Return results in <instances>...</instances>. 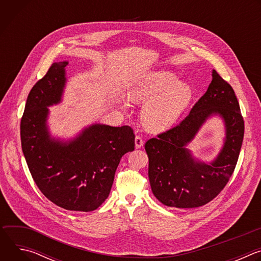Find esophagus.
I'll list each match as a JSON object with an SVG mask.
<instances>
[{
	"mask_svg": "<svg viewBox=\"0 0 261 261\" xmlns=\"http://www.w3.org/2000/svg\"><path fill=\"white\" fill-rule=\"evenodd\" d=\"M142 145H143V139H142L141 136L137 135L135 137V147L136 148H140V147H142Z\"/></svg>",
	"mask_w": 261,
	"mask_h": 261,
	"instance_id": "1",
	"label": "esophagus"
}]
</instances>
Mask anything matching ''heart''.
I'll return each mask as SVG.
<instances>
[{
  "label": "heart",
  "instance_id": "heart-1",
  "mask_svg": "<svg viewBox=\"0 0 261 261\" xmlns=\"http://www.w3.org/2000/svg\"><path fill=\"white\" fill-rule=\"evenodd\" d=\"M128 96L135 103L148 102L142 110L143 124L148 130L161 132L178 121L188 108L193 92L171 72L150 71L132 81Z\"/></svg>",
  "mask_w": 261,
  "mask_h": 261
}]
</instances>
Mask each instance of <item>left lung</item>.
Masks as SVG:
<instances>
[{"instance_id":"left-lung-1","label":"left lung","mask_w":261,"mask_h":261,"mask_svg":"<svg viewBox=\"0 0 261 261\" xmlns=\"http://www.w3.org/2000/svg\"><path fill=\"white\" fill-rule=\"evenodd\" d=\"M219 114L226 123V142L210 165L195 161L185 147L203 123ZM244 119L232 87L213 70L205 94L175 127L148 139V179L156 198L178 208H194L213 200L226 186L238 163L244 138Z\"/></svg>"}]
</instances>
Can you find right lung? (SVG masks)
I'll use <instances>...</instances> for the list:
<instances>
[{
    "label": "right lung",
    "mask_w": 261,
    "mask_h": 261,
    "mask_svg": "<svg viewBox=\"0 0 261 261\" xmlns=\"http://www.w3.org/2000/svg\"><path fill=\"white\" fill-rule=\"evenodd\" d=\"M68 62L54 63L32 88L20 121L21 148L37 187L56 205L76 212L98 208L108 197L121 158L134 151L130 126L95 124L76 138H50L48 106L61 101Z\"/></svg>",
    "instance_id": "add662e5"
}]
</instances>
